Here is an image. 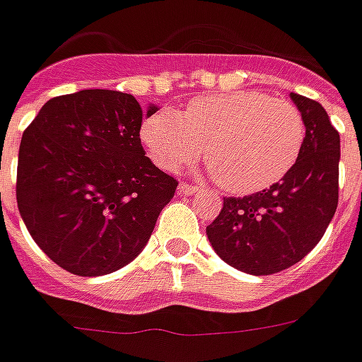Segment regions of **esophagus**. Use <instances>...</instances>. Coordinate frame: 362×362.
Wrapping results in <instances>:
<instances>
[{"instance_id":"34e87169","label":"esophagus","mask_w":362,"mask_h":362,"mask_svg":"<svg viewBox=\"0 0 362 362\" xmlns=\"http://www.w3.org/2000/svg\"><path fill=\"white\" fill-rule=\"evenodd\" d=\"M198 191H200V189H198V187H194V185H189V183L179 185V194H185V197L194 194V192H198Z\"/></svg>"}]
</instances>
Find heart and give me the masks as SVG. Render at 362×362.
Returning a JSON list of instances; mask_svg holds the SVG:
<instances>
[{"mask_svg": "<svg viewBox=\"0 0 362 362\" xmlns=\"http://www.w3.org/2000/svg\"><path fill=\"white\" fill-rule=\"evenodd\" d=\"M139 135L162 170H183L204 152L221 189L252 194L294 168L305 143V122L290 100L230 91L192 99L179 114L156 110L143 119Z\"/></svg>", "mask_w": 362, "mask_h": 362, "instance_id": "obj_1", "label": "heart"}]
</instances>
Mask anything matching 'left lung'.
<instances>
[{"instance_id": "8db88e82", "label": "left lung", "mask_w": 362, "mask_h": 362, "mask_svg": "<svg viewBox=\"0 0 362 362\" xmlns=\"http://www.w3.org/2000/svg\"><path fill=\"white\" fill-rule=\"evenodd\" d=\"M305 122L294 168L265 191L225 198L206 227L211 248L230 267L273 274L292 267L319 244L338 208L339 133L317 100L290 93Z\"/></svg>"}]
</instances>
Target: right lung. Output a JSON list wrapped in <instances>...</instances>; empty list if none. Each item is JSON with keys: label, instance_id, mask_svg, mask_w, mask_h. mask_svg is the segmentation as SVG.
Masks as SVG:
<instances>
[{"label": "right lung", "instance_id": "add662e5", "mask_svg": "<svg viewBox=\"0 0 362 362\" xmlns=\"http://www.w3.org/2000/svg\"><path fill=\"white\" fill-rule=\"evenodd\" d=\"M141 108L129 93L81 89L47 100L23 133L16 204L26 229L68 273L100 276L148 243L177 181L141 145Z\"/></svg>", "mask_w": 362, "mask_h": 362}]
</instances>
